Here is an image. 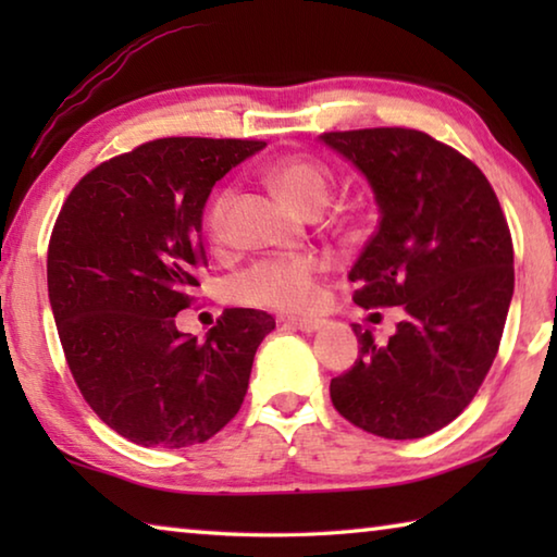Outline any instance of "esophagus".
Returning a JSON list of instances; mask_svg holds the SVG:
<instances>
[{
	"label": "esophagus",
	"mask_w": 557,
	"mask_h": 557,
	"mask_svg": "<svg viewBox=\"0 0 557 557\" xmlns=\"http://www.w3.org/2000/svg\"><path fill=\"white\" fill-rule=\"evenodd\" d=\"M287 324L299 329V332L312 334L317 329L324 326V319H312V317H287Z\"/></svg>",
	"instance_id": "esophagus-1"
}]
</instances>
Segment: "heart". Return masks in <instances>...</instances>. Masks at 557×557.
Returning a JSON list of instances; mask_svg holds the SVG:
<instances>
[{"label":"heart","mask_w":557,"mask_h":557,"mask_svg":"<svg viewBox=\"0 0 557 557\" xmlns=\"http://www.w3.org/2000/svg\"><path fill=\"white\" fill-rule=\"evenodd\" d=\"M275 191L287 199L295 209L305 213H319L332 199L334 174L326 164L309 157H287L268 172ZM233 201V188L225 186L213 196L206 209V233L213 243L225 238V223ZM324 270V260L305 252V256L265 258L256 265L243 270L231 280V292L238 301L256 307L287 309V312H305L317 307L322 289L319 275Z\"/></svg>","instance_id":"obj_1"}]
</instances>
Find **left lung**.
I'll return each instance as SVG.
<instances>
[{"instance_id":"left-lung-1","label":"left lung","mask_w":557,"mask_h":557,"mask_svg":"<svg viewBox=\"0 0 557 557\" xmlns=\"http://www.w3.org/2000/svg\"><path fill=\"white\" fill-rule=\"evenodd\" d=\"M361 169L379 201V231L348 280L363 309L403 307L385 346L354 324L358 358L329 385L334 408L371 435L418 440L474 398L502 344L513 297V243L488 178L428 132H324ZM375 317V314H373Z\"/></svg>"}]
</instances>
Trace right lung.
I'll return each mask as SVG.
<instances>
[{"instance_id":"add662e5","label":"right lung","mask_w":557,"mask_h":557,"mask_svg":"<svg viewBox=\"0 0 557 557\" xmlns=\"http://www.w3.org/2000/svg\"><path fill=\"white\" fill-rule=\"evenodd\" d=\"M265 143L164 137L81 178L49 240V299L73 381L129 442L178 449L240 410L275 319L225 309L203 342L176 329L209 265L201 215L213 184Z\"/></svg>"}]
</instances>
